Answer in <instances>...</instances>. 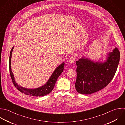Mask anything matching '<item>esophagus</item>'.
Listing matches in <instances>:
<instances>
[{
    "label": "esophagus",
    "instance_id": "obj_1",
    "mask_svg": "<svg viewBox=\"0 0 125 125\" xmlns=\"http://www.w3.org/2000/svg\"><path fill=\"white\" fill-rule=\"evenodd\" d=\"M75 56H74V55H73V56H72L70 58V59H69V62L70 63H73V62H74V61H75Z\"/></svg>",
    "mask_w": 125,
    "mask_h": 125
}]
</instances>
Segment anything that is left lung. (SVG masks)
<instances>
[{"instance_id":"left-lung-1","label":"left lung","mask_w":125,"mask_h":125,"mask_svg":"<svg viewBox=\"0 0 125 125\" xmlns=\"http://www.w3.org/2000/svg\"><path fill=\"white\" fill-rule=\"evenodd\" d=\"M106 62H95L83 57L76 61L77 92L89 94L106 87L114 78L119 63L120 52L115 48L108 54Z\"/></svg>"}]
</instances>
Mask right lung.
Listing matches in <instances>:
<instances>
[{"mask_svg": "<svg viewBox=\"0 0 125 125\" xmlns=\"http://www.w3.org/2000/svg\"><path fill=\"white\" fill-rule=\"evenodd\" d=\"M13 47L12 48L9 57V71L10 75L12 81V83L15 86V87L21 93H24L25 94L28 95H31L33 96H43L49 94L51 93L54 88L55 84L56 83L57 79L58 78L59 75L61 74V73L63 72L64 67L65 65V63L63 62L59 66H58L55 71L53 72V73L49 78L48 82L46 84L39 88H36L34 89H29L23 88L21 86H19L14 80V76L11 71V54L12 52L13 49Z\"/></svg>", "mask_w": 125, "mask_h": 125, "instance_id": "add662e5", "label": "right lung"}]
</instances>
